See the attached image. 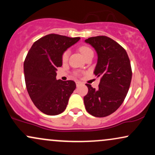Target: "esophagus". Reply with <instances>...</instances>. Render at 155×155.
<instances>
[{
	"label": "esophagus",
	"instance_id": "34e87169",
	"mask_svg": "<svg viewBox=\"0 0 155 155\" xmlns=\"http://www.w3.org/2000/svg\"><path fill=\"white\" fill-rule=\"evenodd\" d=\"M76 86H79L80 84H81V83L80 82V81H76Z\"/></svg>",
	"mask_w": 155,
	"mask_h": 155
}]
</instances>
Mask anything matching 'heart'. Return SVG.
<instances>
[{
    "instance_id": "b5f03b06",
    "label": "heart",
    "mask_w": 155,
    "mask_h": 155,
    "mask_svg": "<svg viewBox=\"0 0 155 155\" xmlns=\"http://www.w3.org/2000/svg\"><path fill=\"white\" fill-rule=\"evenodd\" d=\"M79 51H81V53L82 54V55L84 57L86 56L87 54H90V53H92L93 51L90 47H87V46H82L79 48ZM69 50H66L63 52V55H62V60L63 62H66L68 59V57H69Z\"/></svg>"
}]
</instances>
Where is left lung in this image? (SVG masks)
Listing matches in <instances>:
<instances>
[{"label":"left lung","mask_w":155,"mask_h":155,"mask_svg":"<svg viewBox=\"0 0 155 155\" xmlns=\"http://www.w3.org/2000/svg\"><path fill=\"white\" fill-rule=\"evenodd\" d=\"M95 49L97 61L94 71L101 77L98 88L88 84V93L84 97L85 108L96 117L111 114L122 105L132 79L128 55L122 47L107 36H95L84 41Z\"/></svg>","instance_id":"1"}]
</instances>
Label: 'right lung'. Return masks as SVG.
Wrapping results in <instances>:
<instances>
[{
	"mask_svg": "<svg viewBox=\"0 0 155 155\" xmlns=\"http://www.w3.org/2000/svg\"><path fill=\"white\" fill-rule=\"evenodd\" d=\"M79 37L49 34L34 42L24 62L26 87L38 109L47 115H58L65 111L69 97L76 89L71 80H57L62 55L79 41Z\"/></svg>",
	"mask_w": 155,
	"mask_h": 155,
	"instance_id": "1",
	"label": "right lung"
}]
</instances>
